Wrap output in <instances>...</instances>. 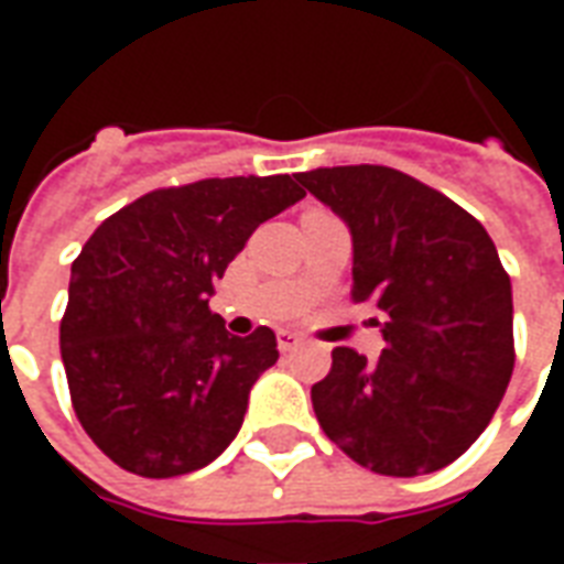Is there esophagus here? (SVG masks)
I'll list each match as a JSON object with an SVG mask.
<instances>
[{
  "label": "esophagus",
  "mask_w": 564,
  "mask_h": 564,
  "mask_svg": "<svg viewBox=\"0 0 564 564\" xmlns=\"http://www.w3.org/2000/svg\"><path fill=\"white\" fill-rule=\"evenodd\" d=\"M302 344V338L295 335V332H278V347H281L283 354H290V350H295Z\"/></svg>",
  "instance_id": "esophagus-1"
}]
</instances>
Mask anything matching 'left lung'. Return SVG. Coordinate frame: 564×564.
<instances>
[{
    "label": "left lung",
    "mask_w": 564,
    "mask_h": 564,
    "mask_svg": "<svg viewBox=\"0 0 564 564\" xmlns=\"http://www.w3.org/2000/svg\"><path fill=\"white\" fill-rule=\"evenodd\" d=\"M354 238V299L375 302L383 354L332 350L311 387L323 432L362 468L416 477L480 437L513 375V295L480 223L387 165L299 174Z\"/></svg>",
    "instance_id": "left-lung-1"
}]
</instances>
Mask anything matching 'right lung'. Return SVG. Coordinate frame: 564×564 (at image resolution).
I'll use <instances>...</instances> for the list:
<instances>
[{"label": "right lung", "instance_id": "right-lung-1", "mask_svg": "<svg viewBox=\"0 0 564 564\" xmlns=\"http://www.w3.org/2000/svg\"><path fill=\"white\" fill-rule=\"evenodd\" d=\"M299 198L290 174L153 189L111 214L72 262L59 323L68 392L120 468L177 477L235 441L278 341L269 326L229 335L208 299L259 223Z\"/></svg>", "mask_w": 564, "mask_h": 564}]
</instances>
